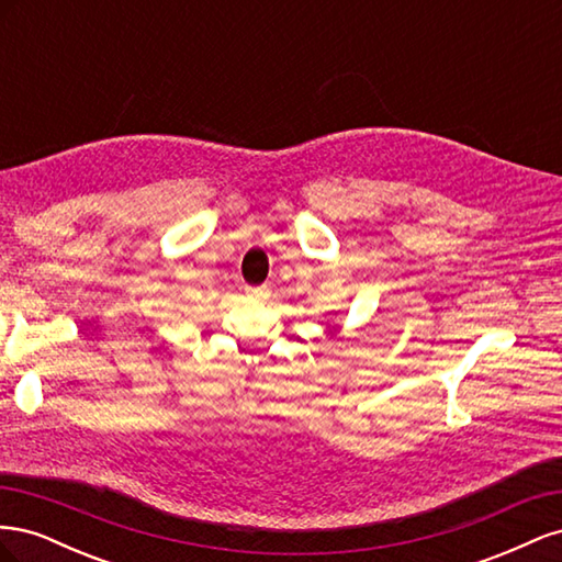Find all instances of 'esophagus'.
Segmentation results:
<instances>
[{
	"instance_id": "1",
	"label": "esophagus",
	"mask_w": 562,
	"mask_h": 562,
	"mask_svg": "<svg viewBox=\"0 0 562 562\" xmlns=\"http://www.w3.org/2000/svg\"><path fill=\"white\" fill-rule=\"evenodd\" d=\"M246 295H248L250 300H267V297H269V288H267V285L246 288Z\"/></svg>"
}]
</instances>
